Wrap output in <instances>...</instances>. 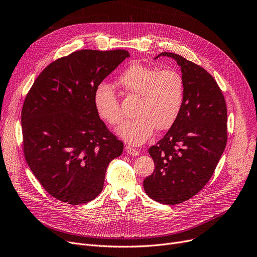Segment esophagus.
<instances>
[{"instance_id":"esophagus-1","label":"esophagus","mask_w":257,"mask_h":257,"mask_svg":"<svg viewBox=\"0 0 257 257\" xmlns=\"http://www.w3.org/2000/svg\"><path fill=\"white\" fill-rule=\"evenodd\" d=\"M125 150H126V152H127L128 154H130V155H133V156H139V155H140V151L137 150V149H134L133 147L126 146Z\"/></svg>"}]
</instances>
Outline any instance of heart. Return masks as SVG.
Segmentation results:
<instances>
[{
  "instance_id": "1",
  "label": "heart",
  "mask_w": 257,
  "mask_h": 257,
  "mask_svg": "<svg viewBox=\"0 0 257 257\" xmlns=\"http://www.w3.org/2000/svg\"><path fill=\"white\" fill-rule=\"evenodd\" d=\"M117 83L126 93L138 96L134 114L117 133L130 144L140 145L149 139L155 129L166 130L178 118L184 103L185 82L180 72L159 70L144 63H132L121 73ZM93 105L98 115L108 125L117 126L124 119L115 90L101 83L93 93Z\"/></svg>"
}]
</instances>
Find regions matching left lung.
<instances>
[{
    "instance_id": "8db88e82",
    "label": "left lung",
    "mask_w": 257,
    "mask_h": 257,
    "mask_svg": "<svg viewBox=\"0 0 257 257\" xmlns=\"http://www.w3.org/2000/svg\"><path fill=\"white\" fill-rule=\"evenodd\" d=\"M181 67L185 82L182 110L166 136L149 148L155 170L144 180L146 194L174 205L197 195L217 168L227 144V107L217 81L178 54L163 52Z\"/></svg>"
}]
</instances>
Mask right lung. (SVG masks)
Instances as JSON below:
<instances>
[{
    "mask_svg": "<svg viewBox=\"0 0 257 257\" xmlns=\"http://www.w3.org/2000/svg\"><path fill=\"white\" fill-rule=\"evenodd\" d=\"M129 57L126 50H81L50 63L22 108L23 150L54 198L78 205L103 190L106 169L123 152L93 105L96 87Z\"/></svg>",
    "mask_w": 257,
    "mask_h": 257,
    "instance_id": "obj_1",
    "label": "right lung"
}]
</instances>
